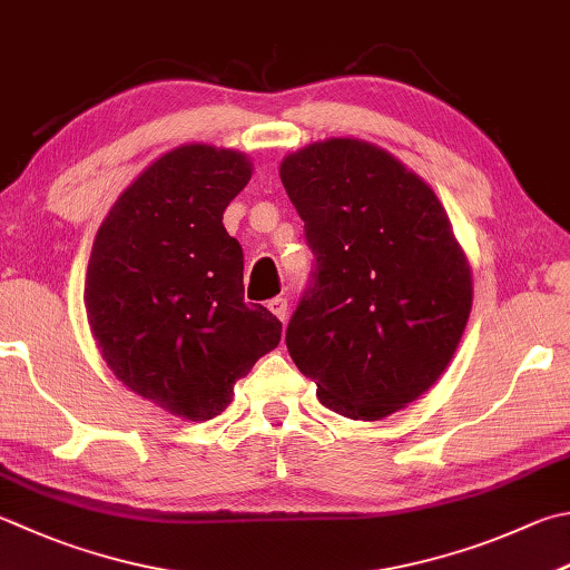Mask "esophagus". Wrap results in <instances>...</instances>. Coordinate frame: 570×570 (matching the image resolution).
Segmentation results:
<instances>
[{"label":"esophagus","mask_w":570,"mask_h":570,"mask_svg":"<svg viewBox=\"0 0 570 570\" xmlns=\"http://www.w3.org/2000/svg\"><path fill=\"white\" fill-rule=\"evenodd\" d=\"M267 307H271V313L281 320V322H285L287 320V297H273L271 303H267Z\"/></svg>","instance_id":"esophagus-1"}]
</instances>
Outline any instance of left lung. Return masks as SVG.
<instances>
[{
    "instance_id": "8db88e82",
    "label": "left lung",
    "mask_w": 570,
    "mask_h": 570,
    "mask_svg": "<svg viewBox=\"0 0 570 570\" xmlns=\"http://www.w3.org/2000/svg\"><path fill=\"white\" fill-rule=\"evenodd\" d=\"M281 180L315 255L285 332L289 357L332 412H400L446 370L471 313L446 210L414 170L360 138L299 148Z\"/></svg>"
}]
</instances>
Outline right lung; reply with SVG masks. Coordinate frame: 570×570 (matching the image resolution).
Masks as SVG:
<instances>
[{"label": "right lung", "instance_id": "1", "mask_svg": "<svg viewBox=\"0 0 570 570\" xmlns=\"http://www.w3.org/2000/svg\"><path fill=\"white\" fill-rule=\"evenodd\" d=\"M250 158L188 144L148 166L111 206L86 271V317L128 390L206 422L277 347L283 322L243 303V248L223 228Z\"/></svg>", "mask_w": 570, "mask_h": 570}]
</instances>
